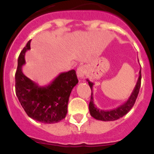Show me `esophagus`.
I'll return each instance as SVG.
<instances>
[{
  "label": "esophagus",
  "instance_id": "34e87169",
  "mask_svg": "<svg viewBox=\"0 0 154 154\" xmlns=\"http://www.w3.org/2000/svg\"><path fill=\"white\" fill-rule=\"evenodd\" d=\"M86 74V66H79V67L77 68V75L79 78L82 79V80H83V79H84V76Z\"/></svg>",
  "mask_w": 154,
  "mask_h": 154
}]
</instances>
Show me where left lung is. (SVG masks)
<instances>
[{"mask_svg": "<svg viewBox=\"0 0 154 154\" xmlns=\"http://www.w3.org/2000/svg\"><path fill=\"white\" fill-rule=\"evenodd\" d=\"M141 79H142V75H141L140 70V71H139V78H138V81L137 83H136V86H135L134 89H133V92H132L130 97L128 98V100L126 102H125L122 105L117 107V108L112 110H106V111L100 109H98L95 105H94L92 96V87L94 83H91V82L89 81L88 80H87L88 85H89L91 90V100H90L89 106H88L90 115H91L94 119H97V120L103 121V122L116 121L117 120V119H120V118L123 117L124 116H125V115L131 109L132 107L134 105L135 102H136V98H137V96L139 92V89H140Z\"/></svg>", "mask_w": 154, "mask_h": 154, "instance_id": "left-lung-1", "label": "left lung"}]
</instances>
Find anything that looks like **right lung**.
<instances>
[{"label": "right lung", "instance_id": "1", "mask_svg": "<svg viewBox=\"0 0 154 154\" xmlns=\"http://www.w3.org/2000/svg\"><path fill=\"white\" fill-rule=\"evenodd\" d=\"M30 41L21 51L15 72V93L29 117L45 124H54L65 119L69 96L78 83L76 71L71 70L59 74L50 84L39 86L22 72L25 52L30 49Z\"/></svg>", "mask_w": 154, "mask_h": 154}]
</instances>
